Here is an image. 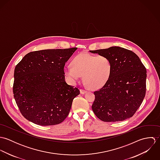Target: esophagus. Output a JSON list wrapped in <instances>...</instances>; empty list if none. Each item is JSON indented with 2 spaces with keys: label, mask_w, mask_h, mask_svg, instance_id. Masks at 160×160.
<instances>
[{
  "label": "esophagus",
  "mask_w": 160,
  "mask_h": 160,
  "mask_svg": "<svg viewBox=\"0 0 160 160\" xmlns=\"http://www.w3.org/2000/svg\"><path fill=\"white\" fill-rule=\"evenodd\" d=\"M80 92H81V94H84V93H86L87 92V91L86 90H84V89H81L80 90Z\"/></svg>",
  "instance_id": "obj_1"
}]
</instances>
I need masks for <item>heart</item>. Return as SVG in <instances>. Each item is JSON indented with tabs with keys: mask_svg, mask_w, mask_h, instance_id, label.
Wrapping results in <instances>:
<instances>
[{
	"mask_svg": "<svg viewBox=\"0 0 160 160\" xmlns=\"http://www.w3.org/2000/svg\"><path fill=\"white\" fill-rule=\"evenodd\" d=\"M112 71L110 60L103 55L95 56L86 52L76 56L72 65H67L63 72L69 81L75 83L83 76L84 84L96 90L103 87L109 80Z\"/></svg>",
	"mask_w": 160,
	"mask_h": 160,
	"instance_id": "heart-1",
	"label": "heart"
}]
</instances>
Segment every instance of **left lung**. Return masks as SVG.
<instances>
[{
    "label": "left lung",
    "mask_w": 160,
    "mask_h": 160,
    "mask_svg": "<svg viewBox=\"0 0 160 160\" xmlns=\"http://www.w3.org/2000/svg\"><path fill=\"white\" fill-rule=\"evenodd\" d=\"M108 57L112 64L106 84L94 92L92 109L105 122L122 121L132 117L145 95L147 71L139 57L131 50L113 46L90 50Z\"/></svg>",
    "instance_id": "obj_1"
}]
</instances>
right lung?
I'll list each match as a JSON object with an SVG mask.
<instances>
[{"label": "right lung", "mask_w": 160, "mask_h": 160, "mask_svg": "<svg viewBox=\"0 0 160 160\" xmlns=\"http://www.w3.org/2000/svg\"><path fill=\"white\" fill-rule=\"evenodd\" d=\"M78 48L29 52L16 66L13 91L23 116L40 126L63 122L80 91L65 80V63Z\"/></svg>", "instance_id": "obj_1"}]
</instances>
